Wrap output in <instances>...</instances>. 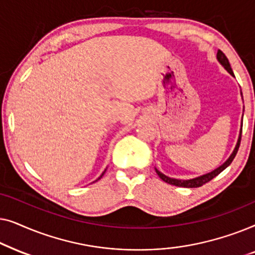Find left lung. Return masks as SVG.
<instances>
[{
  "mask_svg": "<svg viewBox=\"0 0 255 255\" xmlns=\"http://www.w3.org/2000/svg\"><path fill=\"white\" fill-rule=\"evenodd\" d=\"M217 59L218 61L221 62V65L224 67L226 71H228L230 74H231L232 76H235V74H233L232 72V68L231 66H230V62H229V59L226 58V55L223 53V52L221 50H218L217 52ZM242 131H243V123H242V130H240V133H239V138H238V141H237V145L235 149H233L232 154L229 156V159L226 160V161L223 163L222 166H219L218 168H216L215 170H212L211 173H208V174H204V175L202 176H198V177H195V179H190V180H177V179H172V177H168L166 176L165 174H162L161 172H159L158 169L155 168V172L156 174H158L160 179H161L162 181H165V182L169 183V184H173V186H176V187H184V188H197V187H201L203 186L204 183L209 182V181L214 179V177H216L218 175L219 173H222L223 170H224L226 167H229L230 165H231V162L233 161V159H235V156L237 154V152H238V148H239V145H240V140H242Z\"/></svg>",
  "mask_w": 255,
  "mask_h": 255,
  "instance_id": "1",
  "label": "left lung"
}]
</instances>
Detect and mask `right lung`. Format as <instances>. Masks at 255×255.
Returning <instances> with one entry per match:
<instances>
[{
    "mask_svg": "<svg viewBox=\"0 0 255 255\" xmlns=\"http://www.w3.org/2000/svg\"><path fill=\"white\" fill-rule=\"evenodd\" d=\"M104 173H106V170H104V172L102 173V175H101V176H100V177H99V179H97V180H100V179H101V177H102V176L104 175ZM97 180H96V181H97Z\"/></svg>",
    "mask_w": 255,
    "mask_h": 255,
    "instance_id": "add662e5",
    "label": "right lung"
}]
</instances>
